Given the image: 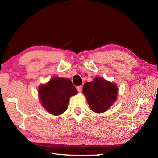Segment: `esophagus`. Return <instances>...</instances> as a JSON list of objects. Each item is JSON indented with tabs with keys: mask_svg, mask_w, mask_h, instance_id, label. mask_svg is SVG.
<instances>
[{
	"mask_svg": "<svg viewBox=\"0 0 158 158\" xmlns=\"http://www.w3.org/2000/svg\"><path fill=\"white\" fill-rule=\"evenodd\" d=\"M82 88H83V87L81 86V85H80V86H77V90L79 92H81V91H82Z\"/></svg>",
	"mask_w": 158,
	"mask_h": 158,
	"instance_id": "obj_1",
	"label": "esophagus"
}]
</instances>
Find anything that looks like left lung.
<instances>
[{
  "instance_id": "obj_1",
  "label": "left lung",
  "mask_w": 158,
  "mask_h": 158,
  "mask_svg": "<svg viewBox=\"0 0 158 158\" xmlns=\"http://www.w3.org/2000/svg\"><path fill=\"white\" fill-rule=\"evenodd\" d=\"M83 93L91 110L102 113L107 110L116 99L118 87L103 78L98 77L85 83Z\"/></svg>"
}]
</instances>
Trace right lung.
<instances>
[{
  "mask_svg": "<svg viewBox=\"0 0 158 158\" xmlns=\"http://www.w3.org/2000/svg\"><path fill=\"white\" fill-rule=\"evenodd\" d=\"M38 92L43 107L53 115H60L67 110L69 98L77 91L70 79L54 77L40 86Z\"/></svg>",
  "mask_w": 158,
  "mask_h": 158,
  "instance_id": "1",
  "label": "right lung"
}]
</instances>
